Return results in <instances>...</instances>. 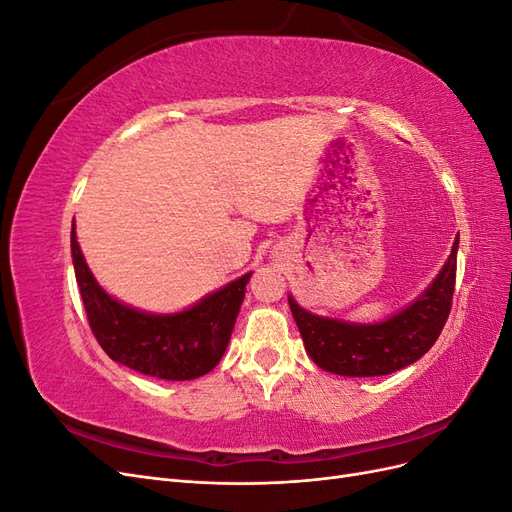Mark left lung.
Here are the masks:
<instances>
[{"label": "left lung", "instance_id": "1", "mask_svg": "<svg viewBox=\"0 0 512 512\" xmlns=\"http://www.w3.org/2000/svg\"><path fill=\"white\" fill-rule=\"evenodd\" d=\"M457 247L459 237L436 282L404 312L380 324H348L320 318L288 297L290 312L312 361L331 374L363 378L393 374L421 359L436 344L451 314Z\"/></svg>", "mask_w": 512, "mask_h": 512}]
</instances>
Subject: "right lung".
<instances>
[{"label": "right lung", "mask_w": 512, "mask_h": 512, "mask_svg": "<svg viewBox=\"0 0 512 512\" xmlns=\"http://www.w3.org/2000/svg\"><path fill=\"white\" fill-rule=\"evenodd\" d=\"M70 245L91 333L113 361L162 380H192L220 363L252 273L181 314L151 316L121 305L98 286L74 228Z\"/></svg>", "instance_id": "right-lung-1"}]
</instances>
